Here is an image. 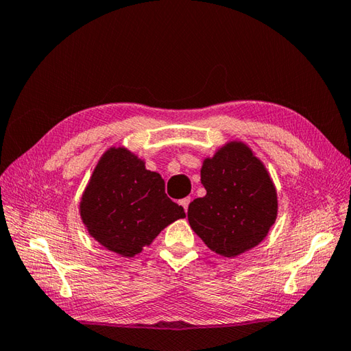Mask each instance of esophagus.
<instances>
[{"mask_svg":"<svg viewBox=\"0 0 351 351\" xmlns=\"http://www.w3.org/2000/svg\"><path fill=\"white\" fill-rule=\"evenodd\" d=\"M190 202H191V199H190V197H184V199H181V200H180V204L182 205V208H184V211H185V213L189 211V205H190Z\"/></svg>","mask_w":351,"mask_h":351,"instance_id":"1","label":"esophagus"}]
</instances>
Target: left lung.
<instances>
[{
  "label": "left lung",
  "instance_id": "1",
  "mask_svg": "<svg viewBox=\"0 0 351 351\" xmlns=\"http://www.w3.org/2000/svg\"><path fill=\"white\" fill-rule=\"evenodd\" d=\"M206 195L189 205V223L217 255L235 258L267 237L278 217V191L265 164L240 140L228 141L200 169Z\"/></svg>",
  "mask_w": 351,
  "mask_h": 351
}]
</instances>
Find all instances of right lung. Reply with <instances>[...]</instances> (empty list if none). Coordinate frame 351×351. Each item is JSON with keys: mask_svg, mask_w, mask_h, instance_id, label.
I'll use <instances>...</instances> for the list:
<instances>
[{"mask_svg": "<svg viewBox=\"0 0 351 351\" xmlns=\"http://www.w3.org/2000/svg\"><path fill=\"white\" fill-rule=\"evenodd\" d=\"M80 217L107 250L132 258L185 213L167 197L161 175L147 170L145 160L125 146H111L80 199Z\"/></svg>", "mask_w": 351, "mask_h": 351, "instance_id": "obj_1", "label": "right lung"}]
</instances>
